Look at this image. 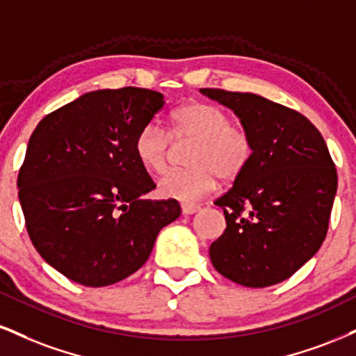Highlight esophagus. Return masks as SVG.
Returning <instances> with one entry per match:
<instances>
[{"label": "esophagus", "mask_w": 356, "mask_h": 356, "mask_svg": "<svg viewBox=\"0 0 356 356\" xmlns=\"http://www.w3.org/2000/svg\"><path fill=\"white\" fill-rule=\"evenodd\" d=\"M199 205L195 204H182V213L184 216H192V213H195L199 211Z\"/></svg>", "instance_id": "esophagus-1"}]
</instances>
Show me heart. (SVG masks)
<instances>
[{
	"label": "heart",
	"mask_w": 356,
	"mask_h": 356,
	"mask_svg": "<svg viewBox=\"0 0 356 356\" xmlns=\"http://www.w3.org/2000/svg\"><path fill=\"white\" fill-rule=\"evenodd\" d=\"M172 139L192 143L187 151V169L167 174L159 182L161 195L194 202L211 194L217 177L224 182L237 181L254 157V140L245 127L232 124L219 106L192 101L172 113L170 134L159 122H149L137 132L134 154L144 170L162 175L169 169Z\"/></svg>",
	"instance_id": "1"
}]
</instances>
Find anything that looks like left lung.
Returning a JSON list of instances; mask_svg holds the SVG:
<instances>
[{
    "mask_svg": "<svg viewBox=\"0 0 356 356\" xmlns=\"http://www.w3.org/2000/svg\"><path fill=\"white\" fill-rule=\"evenodd\" d=\"M200 91L232 109L254 140L250 165L213 202L227 224L209 248L213 267L243 286L280 284L327 237L335 162L320 131L298 111L252 92Z\"/></svg>",
    "mask_w": 356,
    "mask_h": 356,
    "instance_id": "obj_1",
    "label": "left lung"
}]
</instances>
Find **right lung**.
<instances>
[{
    "label": "right lung",
    "mask_w": 356,
    "mask_h": 356,
    "mask_svg": "<svg viewBox=\"0 0 356 356\" xmlns=\"http://www.w3.org/2000/svg\"><path fill=\"white\" fill-rule=\"evenodd\" d=\"M162 108L151 89H101L49 113L31 134L18 174L24 224L38 254L76 284L132 275L181 216L175 199H144L156 184L134 154L137 132Z\"/></svg>",
    "instance_id": "obj_1"
}]
</instances>
